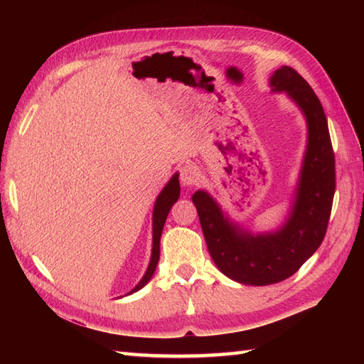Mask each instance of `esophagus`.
Wrapping results in <instances>:
<instances>
[{
  "label": "esophagus",
  "instance_id": "obj_1",
  "mask_svg": "<svg viewBox=\"0 0 364 364\" xmlns=\"http://www.w3.org/2000/svg\"><path fill=\"white\" fill-rule=\"evenodd\" d=\"M181 182L185 185V186H191V185H196L197 182L200 181L202 174H200V170L197 165L194 164H185L183 167L181 168Z\"/></svg>",
  "mask_w": 364,
  "mask_h": 364
}]
</instances>
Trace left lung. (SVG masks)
I'll return each mask as SVG.
<instances>
[{
    "label": "left lung",
    "instance_id": "obj_1",
    "mask_svg": "<svg viewBox=\"0 0 364 364\" xmlns=\"http://www.w3.org/2000/svg\"><path fill=\"white\" fill-rule=\"evenodd\" d=\"M273 91L287 92L308 123V146L290 218L278 232L250 235L225 218L205 191L193 196L208 250L220 272L249 285L290 278L325 238L336 191V159L328 121L318 97L304 77L281 67L270 79Z\"/></svg>",
    "mask_w": 364,
    "mask_h": 364
}]
</instances>
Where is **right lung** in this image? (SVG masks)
I'll return each mask as SVG.
<instances>
[{"mask_svg":"<svg viewBox=\"0 0 364 364\" xmlns=\"http://www.w3.org/2000/svg\"><path fill=\"white\" fill-rule=\"evenodd\" d=\"M179 176L174 174L173 178L170 179V182L167 183V186L162 190V193L159 194V197L156 199L155 203V211H153V250H151V259L149 264V269L146 272L144 277L139 281V284L136 287L132 290L130 293H135L139 289L144 287V285L150 281V278L155 273V269L158 266L159 261V241H161V234L162 229L165 225V220H167V215L170 213L171 206L174 205V202H178L179 199V193H181V186H179Z\"/></svg>","mask_w":364,"mask_h":364,"instance_id":"obj_1","label":"right lung"}]
</instances>
